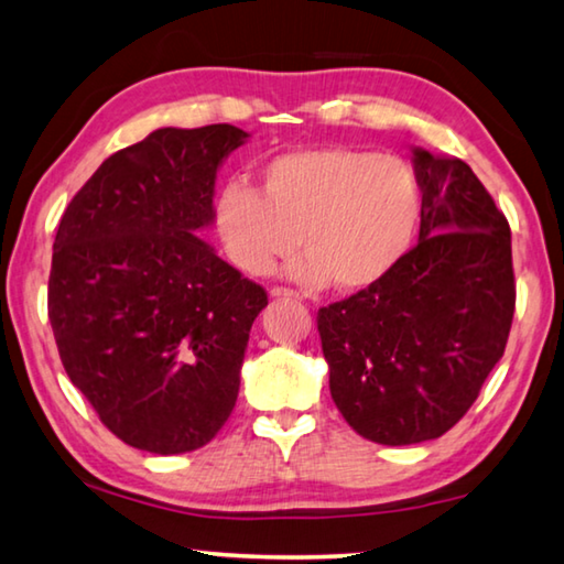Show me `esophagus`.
<instances>
[{
    "label": "esophagus",
    "mask_w": 564,
    "mask_h": 564,
    "mask_svg": "<svg viewBox=\"0 0 564 564\" xmlns=\"http://www.w3.org/2000/svg\"><path fill=\"white\" fill-rule=\"evenodd\" d=\"M271 299H299V293L291 291V289H283V285H273Z\"/></svg>",
    "instance_id": "34e87169"
}]
</instances>
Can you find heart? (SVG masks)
<instances>
[{"label": "heart", "mask_w": 564, "mask_h": 564, "mask_svg": "<svg viewBox=\"0 0 564 564\" xmlns=\"http://www.w3.org/2000/svg\"><path fill=\"white\" fill-rule=\"evenodd\" d=\"M423 208L405 159L348 147L295 149L261 169V191L231 178L214 198V226L236 269L261 275L303 248L289 273L340 291L378 283L403 259Z\"/></svg>", "instance_id": "1"}]
</instances>
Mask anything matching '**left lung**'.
<instances>
[{
    "label": "left lung",
    "instance_id": "1",
    "mask_svg": "<svg viewBox=\"0 0 564 564\" xmlns=\"http://www.w3.org/2000/svg\"><path fill=\"white\" fill-rule=\"evenodd\" d=\"M417 243L350 299L318 311L333 403L380 445L435 441L460 420L508 346L510 224L465 161L413 149Z\"/></svg>",
    "mask_w": 564,
    "mask_h": 564
}]
</instances>
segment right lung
<instances>
[{"label":"right lung","instance_id":"obj_1","mask_svg":"<svg viewBox=\"0 0 564 564\" xmlns=\"http://www.w3.org/2000/svg\"><path fill=\"white\" fill-rule=\"evenodd\" d=\"M231 123L156 129L111 154L56 228L50 321L66 376L109 431L154 455L206 445L231 415L269 295L196 234Z\"/></svg>","mask_w":564,"mask_h":564}]
</instances>
